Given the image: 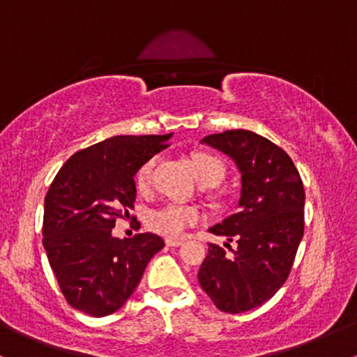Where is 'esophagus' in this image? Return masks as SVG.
<instances>
[{"instance_id":"esophagus-1","label":"esophagus","mask_w":357,"mask_h":357,"mask_svg":"<svg viewBox=\"0 0 357 357\" xmlns=\"http://www.w3.org/2000/svg\"><path fill=\"white\" fill-rule=\"evenodd\" d=\"M166 245H167V247H181V245H183V240H178V238H167V240H166Z\"/></svg>"}]
</instances>
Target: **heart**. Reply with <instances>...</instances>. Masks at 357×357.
Listing matches in <instances>:
<instances>
[{
    "instance_id": "b5f03b06",
    "label": "heart",
    "mask_w": 357,
    "mask_h": 357,
    "mask_svg": "<svg viewBox=\"0 0 357 357\" xmlns=\"http://www.w3.org/2000/svg\"><path fill=\"white\" fill-rule=\"evenodd\" d=\"M192 167L195 173L198 176L199 183H216L218 184L225 176V166L215 155L206 153H196L191 158ZM154 159L144 162L137 169L136 174V184L139 190H146L149 186L151 173H153ZM199 211L196 208L183 206V204H166V206L154 210L147 218V227L155 233L169 236V238H176L181 236L184 230L196 221H199Z\"/></svg>"
}]
</instances>
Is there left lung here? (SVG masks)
<instances>
[{
	"instance_id": "1",
	"label": "left lung",
	"mask_w": 357,
	"mask_h": 357,
	"mask_svg": "<svg viewBox=\"0 0 357 357\" xmlns=\"http://www.w3.org/2000/svg\"><path fill=\"white\" fill-rule=\"evenodd\" d=\"M202 144L235 162L241 188L235 215L208 230L238 247L227 253L208 245L198 280L220 310L247 312L275 296L289 277L304 235V184L289 154L252 130L210 134Z\"/></svg>"
}]
</instances>
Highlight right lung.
Returning <instances> with one entry per match:
<instances>
[{
    "label": "right lung",
    "mask_w": 357,
    "mask_h": 357,
    "mask_svg": "<svg viewBox=\"0 0 357 357\" xmlns=\"http://www.w3.org/2000/svg\"><path fill=\"white\" fill-rule=\"evenodd\" d=\"M171 137H109L73 154L53 179L45 198L43 247L73 309L93 317L116 312L165 247L154 233L121 240L112 228L132 210L137 169Z\"/></svg>",
    "instance_id": "obj_1"
}]
</instances>
